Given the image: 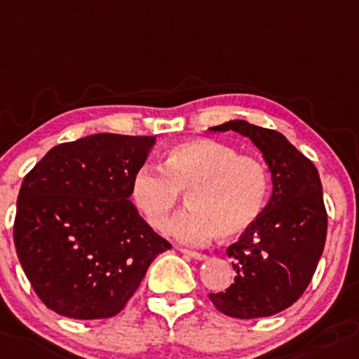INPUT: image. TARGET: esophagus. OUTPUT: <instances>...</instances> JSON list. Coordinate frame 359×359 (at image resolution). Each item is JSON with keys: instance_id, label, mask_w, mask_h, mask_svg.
<instances>
[{"instance_id": "34e87169", "label": "esophagus", "mask_w": 359, "mask_h": 359, "mask_svg": "<svg viewBox=\"0 0 359 359\" xmlns=\"http://www.w3.org/2000/svg\"><path fill=\"white\" fill-rule=\"evenodd\" d=\"M182 252H184V255H186V256H189V258L199 259V262H205V259H208V255H205V252L191 251V249H182Z\"/></svg>"}]
</instances>
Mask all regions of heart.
Wrapping results in <instances>:
<instances>
[{"label": "heart", "instance_id": "b5f03b06", "mask_svg": "<svg viewBox=\"0 0 359 359\" xmlns=\"http://www.w3.org/2000/svg\"><path fill=\"white\" fill-rule=\"evenodd\" d=\"M189 194L191 210L170 227L179 243L201 244L213 236L233 239L262 217L269 172L249 154L213 139H187L170 146L161 170L144 167L130 180V199L154 230H165Z\"/></svg>", "mask_w": 359, "mask_h": 359}]
</instances>
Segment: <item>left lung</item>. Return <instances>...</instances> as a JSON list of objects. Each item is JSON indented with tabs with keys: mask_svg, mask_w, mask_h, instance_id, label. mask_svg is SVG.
<instances>
[{
	"mask_svg": "<svg viewBox=\"0 0 359 359\" xmlns=\"http://www.w3.org/2000/svg\"><path fill=\"white\" fill-rule=\"evenodd\" d=\"M213 132L233 130L258 148L271 175L262 217L227 249L237 271L225 292L210 294L218 311L233 318L271 316L299 299L315 273L327 237L318 170L284 134L229 120Z\"/></svg>",
	"mask_w": 359,
	"mask_h": 359,
	"instance_id": "1",
	"label": "left lung"
}]
</instances>
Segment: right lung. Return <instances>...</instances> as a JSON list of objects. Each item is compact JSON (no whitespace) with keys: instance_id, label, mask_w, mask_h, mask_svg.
<instances>
[{"instance_id":"right-lung-1","label":"right lung","mask_w":359,"mask_h":359,"mask_svg":"<svg viewBox=\"0 0 359 359\" xmlns=\"http://www.w3.org/2000/svg\"><path fill=\"white\" fill-rule=\"evenodd\" d=\"M153 135L93 134L55 146L25 175L13 241L39 299L75 320L120 313L172 246L130 201Z\"/></svg>"}]
</instances>
